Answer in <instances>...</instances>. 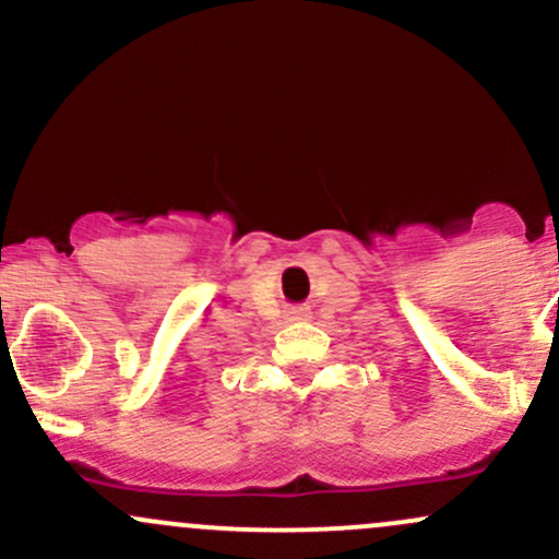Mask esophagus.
Here are the masks:
<instances>
[{"label":"esophagus","mask_w":559,"mask_h":559,"mask_svg":"<svg viewBox=\"0 0 559 559\" xmlns=\"http://www.w3.org/2000/svg\"><path fill=\"white\" fill-rule=\"evenodd\" d=\"M286 319H289V321H308L310 319V308H302V305H297V308H289V310H286Z\"/></svg>","instance_id":"34e87169"}]
</instances>
